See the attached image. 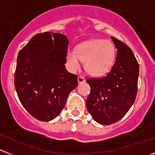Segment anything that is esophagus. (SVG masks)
<instances>
[{
	"label": "esophagus",
	"instance_id": "34e87169",
	"mask_svg": "<svg viewBox=\"0 0 155 155\" xmlns=\"http://www.w3.org/2000/svg\"><path fill=\"white\" fill-rule=\"evenodd\" d=\"M85 82V79L84 77H82V76H79V77H78V83L79 84L84 83Z\"/></svg>",
	"mask_w": 155,
	"mask_h": 155
}]
</instances>
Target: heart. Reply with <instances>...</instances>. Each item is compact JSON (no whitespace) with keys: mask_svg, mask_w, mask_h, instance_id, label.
I'll return each instance as SVG.
<instances>
[{"mask_svg":"<svg viewBox=\"0 0 155 155\" xmlns=\"http://www.w3.org/2000/svg\"><path fill=\"white\" fill-rule=\"evenodd\" d=\"M115 54V46L109 40H88L76 46V52L71 50L67 51V66L71 72H76L80 69L81 61H85L84 67L87 73L102 76L112 68Z\"/></svg>","mask_w":155,"mask_h":155,"instance_id":"obj_1","label":"heart"}]
</instances>
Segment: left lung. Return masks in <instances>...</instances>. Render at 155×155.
Here are the masks:
<instances>
[{
	"mask_svg": "<svg viewBox=\"0 0 155 155\" xmlns=\"http://www.w3.org/2000/svg\"><path fill=\"white\" fill-rule=\"evenodd\" d=\"M111 39L117 48L112 70L105 77L87 80L91 86L87 111L103 125L119 121L129 111L137 97L139 77V64L132 50L118 39Z\"/></svg>",
	"mask_w": 155,
	"mask_h": 155,
	"instance_id": "1",
	"label": "left lung"
}]
</instances>
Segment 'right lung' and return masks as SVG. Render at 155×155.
Returning <instances> with one entry per match:
<instances>
[{"instance_id":"right-lung-1","label":"right lung","mask_w":155,"mask_h":155,"mask_svg":"<svg viewBox=\"0 0 155 155\" xmlns=\"http://www.w3.org/2000/svg\"><path fill=\"white\" fill-rule=\"evenodd\" d=\"M68 37L45 32L33 37L17 58L15 87L25 109L37 119L49 121L64 107L78 85L66 64Z\"/></svg>"}]
</instances>
